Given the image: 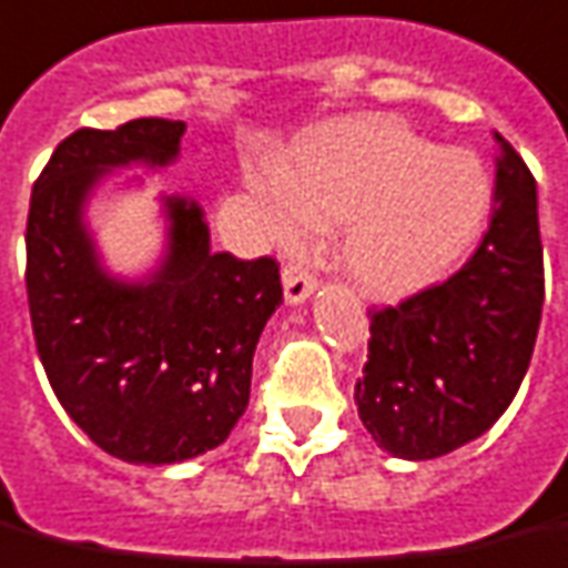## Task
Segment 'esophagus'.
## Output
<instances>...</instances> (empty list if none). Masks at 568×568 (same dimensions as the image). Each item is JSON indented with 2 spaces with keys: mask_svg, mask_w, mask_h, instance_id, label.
<instances>
[{
  "mask_svg": "<svg viewBox=\"0 0 568 568\" xmlns=\"http://www.w3.org/2000/svg\"><path fill=\"white\" fill-rule=\"evenodd\" d=\"M283 288H285V304L301 306L306 304L313 292H316V276L306 273L301 264H288L283 271Z\"/></svg>",
  "mask_w": 568,
  "mask_h": 568,
  "instance_id": "1",
  "label": "esophagus"
}]
</instances>
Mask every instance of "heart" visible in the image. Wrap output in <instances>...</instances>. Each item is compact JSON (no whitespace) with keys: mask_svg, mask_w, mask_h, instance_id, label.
Instances as JSON below:
<instances>
[{"mask_svg":"<svg viewBox=\"0 0 568 568\" xmlns=\"http://www.w3.org/2000/svg\"><path fill=\"white\" fill-rule=\"evenodd\" d=\"M283 237L301 222H346L343 267L373 297L400 301L455 271L494 204L487 168L466 150H439L390 116H361L310 134L255 180Z\"/></svg>","mask_w":568,"mask_h":568,"instance_id":"obj_1","label":"heart"}]
</instances>
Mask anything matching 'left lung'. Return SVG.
<instances>
[{
  "instance_id": "left-lung-1",
  "label": "left lung",
  "mask_w": 568,
  "mask_h": 568,
  "mask_svg": "<svg viewBox=\"0 0 568 568\" xmlns=\"http://www.w3.org/2000/svg\"><path fill=\"white\" fill-rule=\"evenodd\" d=\"M541 301L536 180L503 141L494 220L476 255L443 285L369 316L355 403L382 452L434 460L487 434L530 367Z\"/></svg>"
}]
</instances>
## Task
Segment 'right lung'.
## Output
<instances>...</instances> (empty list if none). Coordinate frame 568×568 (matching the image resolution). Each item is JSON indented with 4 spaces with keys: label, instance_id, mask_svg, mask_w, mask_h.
Instances as JSON below:
<instances>
[{
    "label": "right lung",
    "instance_id": "1",
    "mask_svg": "<svg viewBox=\"0 0 568 568\" xmlns=\"http://www.w3.org/2000/svg\"><path fill=\"white\" fill-rule=\"evenodd\" d=\"M183 120L81 129L41 171L27 222V292L38 358L71 422L134 466L183 464L229 439L250 403L252 355L283 304L273 258L210 250L204 207L159 192L162 252L138 276L108 267L92 201L180 159Z\"/></svg>",
    "mask_w": 568,
    "mask_h": 568
}]
</instances>
